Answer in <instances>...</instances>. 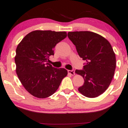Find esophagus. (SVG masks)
Returning a JSON list of instances; mask_svg holds the SVG:
<instances>
[{
    "instance_id": "1",
    "label": "esophagus",
    "mask_w": 128,
    "mask_h": 128,
    "mask_svg": "<svg viewBox=\"0 0 128 128\" xmlns=\"http://www.w3.org/2000/svg\"><path fill=\"white\" fill-rule=\"evenodd\" d=\"M68 74H70L71 75H75V71L74 70H68Z\"/></svg>"
}]
</instances>
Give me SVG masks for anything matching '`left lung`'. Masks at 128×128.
Returning a JSON list of instances; mask_svg holds the SVG:
<instances>
[{"label": "left lung", "mask_w": 128, "mask_h": 128, "mask_svg": "<svg viewBox=\"0 0 128 128\" xmlns=\"http://www.w3.org/2000/svg\"><path fill=\"white\" fill-rule=\"evenodd\" d=\"M68 37L86 62L83 70H75L84 81L79 92L87 98L100 96L108 88L116 70V54L112 46L107 39L93 32H69Z\"/></svg>", "instance_id": "1"}]
</instances>
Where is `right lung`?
<instances>
[{"mask_svg": "<svg viewBox=\"0 0 128 128\" xmlns=\"http://www.w3.org/2000/svg\"><path fill=\"white\" fill-rule=\"evenodd\" d=\"M66 37V32L36 30L27 34L16 48V73L25 89L36 98H48L67 75L64 68L48 63L54 48Z\"/></svg>", "mask_w": 128, "mask_h": 128, "instance_id": "1", "label": "right lung"}]
</instances>
